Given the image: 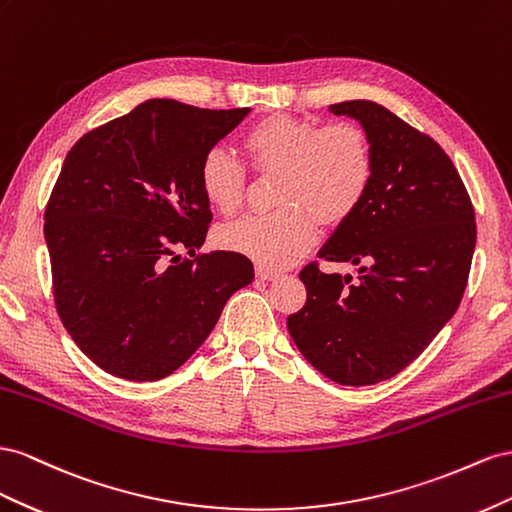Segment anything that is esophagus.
Listing matches in <instances>:
<instances>
[{
    "mask_svg": "<svg viewBox=\"0 0 512 512\" xmlns=\"http://www.w3.org/2000/svg\"><path fill=\"white\" fill-rule=\"evenodd\" d=\"M255 274H257V279H261V281H274V279H279V276H281V272L264 268V266H257Z\"/></svg>",
    "mask_w": 512,
    "mask_h": 512,
    "instance_id": "34e87169",
    "label": "esophagus"
}]
</instances>
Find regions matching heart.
Returning a JSON list of instances; mask_svg holds the SVG:
<instances>
[{
	"mask_svg": "<svg viewBox=\"0 0 512 512\" xmlns=\"http://www.w3.org/2000/svg\"><path fill=\"white\" fill-rule=\"evenodd\" d=\"M244 152L259 171H283L281 212L251 214L218 231L227 251L264 268H285L317 240V218L339 223L352 214L373 180L367 135L352 124L319 126L311 120L268 115L242 137ZM199 186L210 206L233 214L242 203L246 171L236 156L212 148L201 158Z\"/></svg>",
	"mask_w": 512,
	"mask_h": 512,
	"instance_id": "b5f03b06",
	"label": "heart"
}]
</instances>
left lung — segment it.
<instances>
[{
  "mask_svg": "<svg viewBox=\"0 0 512 512\" xmlns=\"http://www.w3.org/2000/svg\"><path fill=\"white\" fill-rule=\"evenodd\" d=\"M356 120L373 152L360 206L332 231L319 257L352 274L306 266V304L287 317L300 354L343 386L403 371L459 309L476 246L470 195L446 152L373 100L330 105Z\"/></svg>",
  "mask_w": 512,
  "mask_h": 512,
  "instance_id": "1",
  "label": "left lung"
}]
</instances>
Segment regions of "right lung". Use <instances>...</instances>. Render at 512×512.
Masks as SVG:
<instances>
[{
    "instance_id": "obj_1",
    "label": "right lung",
    "mask_w": 512,
    "mask_h": 512,
    "mask_svg": "<svg viewBox=\"0 0 512 512\" xmlns=\"http://www.w3.org/2000/svg\"><path fill=\"white\" fill-rule=\"evenodd\" d=\"M251 109L152 98L68 152L45 212L57 313L81 352L128 382L178 371L253 281L240 253L195 257L212 221L199 165ZM186 247L192 255H174Z\"/></svg>"
}]
</instances>
